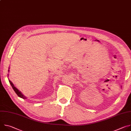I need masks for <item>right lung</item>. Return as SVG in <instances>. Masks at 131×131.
Wrapping results in <instances>:
<instances>
[{
  "label": "right lung",
  "mask_w": 131,
  "mask_h": 131,
  "mask_svg": "<svg viewBox=\"0 0 131 131\" xmlns=\"http://www.w3.org/2000/svg\"><path fill=\"white\" fill-rule=\"evenodd\" d=\"M8 71H9V70H8ZM9 82H10V83L11 85L12 86V87L13 89L14 90V91H15V92L16 93V94L17 95V96H18V97H21V98L23 99H26V97L25 96H24V95L22 94L21 92L20 91H19V90H18V89H16V88L14 86V85H13V84L12 83V82L10 80H9Z\"/></svg>",
  "instance_id": "add662e5"
}]
</instances>
